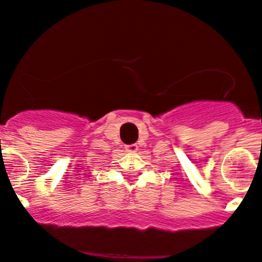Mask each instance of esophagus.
<instances>
[{
	"label": "esophagus",
	"mask_w": 262,
	"mask_h": 262,
	"mask_svg": "<svg viewBox=\"0 0 262 262\" xmlns=\"http://www.w3.org/2000/svg\"><path fill=\"white\" fill-rule=\"evenodd\" d=\"M125 149L128 152H136L137 149H138V146H137V144H129V146L125 147Z\"/></svg>",
	"instance_id": "1"
}]
</instances>
